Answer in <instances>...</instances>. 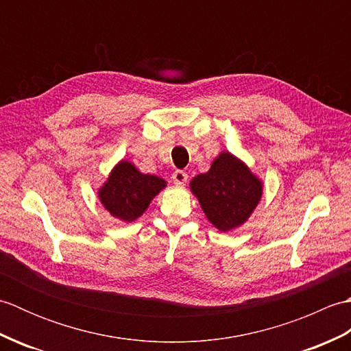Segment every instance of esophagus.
<instances>
[{
  "label": "esophagus",
  "mask_w": 351,
  "mask_h": 351,
  "mask_svg": "<svg viewBox=\"0 0 351 351\" xmlns=\"http://www.w3.org/2000/svg\"><path fill=\"white\" fill-rule=\"evenodd\" d=\"M171 180H173V182L176 185H184L189 180V175H187V171H184V170H176V171H173V175H171Z\"/></svg>",
  "instance_id": "1"
}]
</instances>
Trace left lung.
<instances>
[{
  "instance_id": "left-lung-1",
  "label": "left lung",
  "mask_w": 351,
  "mask_h": 351,
  "mask_svg": "<svg viewBox=\"0 0 351 351\" xmlns=\"http://www.w3.org/2000/svg\"><path fill=\"white\" fill-rule=\"evenodd\" d=\"M190 189L206 219L221 232L243 225L263 196V182L229 152H221L210 171L193 178Z\"/></svg>"
}]
</instances>
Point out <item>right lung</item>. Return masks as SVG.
<instances>
[{
    "label": "right lung",
    "instance_id": "right-lung-1",
    "mask_svg": "<svg viewBox=\"0 0 351 351\" xmlns=\"http://www.w3.org/2000/svg\"><path fill=\"white\" fill-rule=\"evenodd\" d=\"M164 187L161 178L140 173L130 161H121L99 190V199L113 217L134 221Z\"/></svg>",
    "mask_w": 351,
    "mask_h": 351
}]
</instances>
